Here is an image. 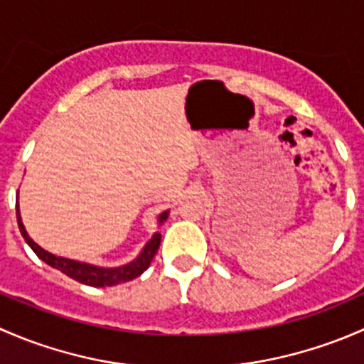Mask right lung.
I'll list each match as a JSON object with an SVG mask.
<instances>
[{"label": "right lung", "instance_id": "add662e5", "mask_svg": "<svg viewBox=\"0 0 364 364\" xmlns=\"http://www.w3.org/2000/svg\"><path fill=\"white\" fill-rule=\"evenodd\" d=\"M167 215H168V211L161 213V215L159 216V222L164 223L165 220H167ZM17 223H19V230H21V234H23L26 243H28L29 247H31V250L38 255V259H42L43 262H47L49 266L60 269L61 273H65L67 277L73 278V280L80 282V284L91 285V287H111V285L124 284V282L134 280V278L141 277V274L149 267V264H151L155 253L159 252L160 240H161L160 232H156L155 236L151 237V241L146 245L144 250L141 252V255H139L134 262L127 264V266L107 269V267L91 266V264L77 262V260L65 259V257H56V255H53V253L46 252L43 248H40L38 245H36L35 241L28 236V232H26L23 222H21L19 209H17Z\"/></svg>", "mask_w": 364, "mask_h": 364}]
</instances>
